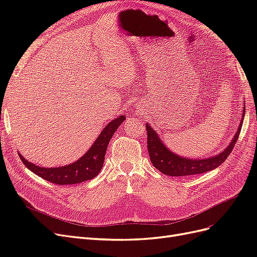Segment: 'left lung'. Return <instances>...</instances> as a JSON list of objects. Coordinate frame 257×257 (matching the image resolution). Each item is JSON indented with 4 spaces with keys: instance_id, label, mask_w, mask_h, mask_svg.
Listing matches in <instances>:
<instances>
[{
    "instance_id": "1",
    "label": "left lung",
    "mask_w": 257,
    "mask_h": 257,
    "mask_svg": "<svg viewBox=\"0 0 257 257\" xmlns=\"http://www.w3.org/2000/svg\"><path fill=\"white\" fill-rule=\"evenodd\" d=\"M244 113L245 105H243L242 108V118H241L239 123L237 133L232 137L229 145L219 154L207 159H189L180 157V155L170 151L163 143L158 132L154 131L152 126L149 125V123H147L146 128L148 134V152H149L151 163L161 173L172 177H185L204 174L219 167L227 159L232 148L235 147V144L237 143L241 126H242Z\"/></svg>"
}]
</instances>
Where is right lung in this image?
<instances>
[{
    "label": "right lung",
    "instance_id": "obj_1",
    "mask_svg": "<svg viewBox=\"0 0 257 257\" xmlns=\"http://www.w3.org/2000/svg\"><path fill=\"white\" fill-rule=\"evenodd\" d=\"M124 120H125V115H120L108 123L100 132V134L90 149L79 160L69 165L50 168L41 167L26 160L20 153L19 158L31 172L54 184H76L90 180V179L96 177L100 169L103 168L108 144H109L116 128L120 126V124Z\"/></svg>",
    "mask_w": 257,
    "mask_h": 257
}]
</instances>
